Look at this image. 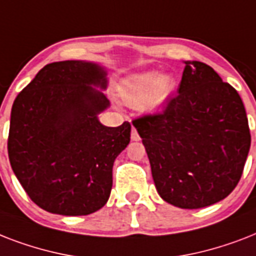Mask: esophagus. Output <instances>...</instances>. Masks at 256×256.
Wrapping results in <instances>:
<instances>
[{
    "label": "esophagus",
    "mask_w": 256,
    "mask_h": 256,
    "mask_svg": "<svg viewBox=\"0 0 256 256\" xmlns=\"http://www.w3.org/2000/svg\"><path fill=\"white\" fill-rule=\"evenodd\" d=\"M140 140V134H138V132H136V128H132V140L136 142V140Z\"/></svg>",
    "instance_id": "1"
}]
</instances>
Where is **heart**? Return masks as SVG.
Returning a JSON list of instances; mask_svg holds the SVG:
<instances>
[{"mask_svg": "<svg viewBox=\"0 0 256 256\" xmlns=\"http://www.w3.org/2000/svg\"><path fill=\"white\" fill-rule=\"evenodd\" d=\"M175 88L176 82L171 76L148 70L128 78L120 86V96L130 106H140L146 114L156 116L168 108Z\"/></svg>", "mask_w": 256, "mask_h": 256, "instance_id": "obj_1", "label": "heart"}]
</instances>
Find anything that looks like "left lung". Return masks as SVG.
<instances>
[{"label": "left lung", "mask_w": 256, "mask_h": 256, "mask_svg": "<svg viewBox=\"0 0 256 256\" xmlns=\"http://www.w3.org/2000/svg\"><path fill=\"white\" fill-rule=\"evenodd\" d=\"M183 64L178 96L164 114L132 124L160 198L179 208H202L224 199L238 184L251 136L238 92L206 64Z\"/></svg>", "instance_id": "left-lung-1"}]
</instances>
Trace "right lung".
<instances>
[{"instance_id": "right-lung-1", "label": "right lung", "mask_w": 256, "mask_h": 256, "mask_svg": "<svg viewBox=\"0 0 256 256\" xmlns=\"http://www.w3.org/2000/svg\"><path fill=\"white\" fill-rule=\"evenodd\" d=\"M108 84L100 62H53L14 100L10 164L30 199L52 214L88 215L108 200L112 164L130 144L132 126L100 124L110 108Z\"/></svg>"}]
</instances>
